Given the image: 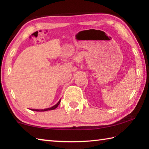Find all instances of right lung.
<instances>
[{
	"label": "right lung",
	"mask_w": 149,
	"mask_h": 149,
	"mask_svg": "<svg viewBox=\"0 0 149 149\" xmlns=\"http://www.w3.org/2000/svg\"><path fill=\"white\" fill-rule=\"evenodd\" d=\"M60 102H61V100H59V102L57 103L56 105H54V106L51 107H50V108H47V109H31V110L35 111H49V110H53V109H55L56 107L58 106V105L60 104Z\"/></svg>",
	"instance_id": "1"
}]
</instances>
